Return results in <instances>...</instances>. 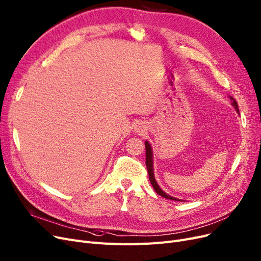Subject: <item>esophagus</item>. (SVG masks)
Instances as JSON below:
<instances>
[{"instance_id": "obj_1", "label": "esophagus", "mask_w": 261, "mask_h": 261, "mask_svg": "<svg viewBox=\"0 0 261 261\" xmlns=\"http://www.w3.org/2000/svg\"><path fill=\"white\" fill-rule=\"evenodd\" d=\"M145 130H146L145 126H144V123H142V122H139L137 126H135V131H137L138 133H143Z\"/></svg>"}]
</instances>
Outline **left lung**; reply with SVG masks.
Segmentation results:
<instances>
[{"instance_id":"obj_1","label":"left lung","mask_w":261,"mask_h":261,"mask_svg":"<svg viewBox=\"0 0 261 261\" xmlns=\"http://www.w3.org/2000/svg\"><path fill=\"white\" fill-rule=\"evenodd\" d=\"M230 99L232 100V106L236 108L237 112L239 113V110H238V103H237V101H236L232 97H230ZM145 148H146V166H147V171H148V176H149L150 184L152 185V187H153L154 191L156 192V193H158L159 195H161V196H162V197H164V198L172 199V200H179V199H177V198H175V197H172V196L167 195L166 193H164V192H163L160 188H159L158 184L155 182L154 176H153V168H152V151H151V147H150V144H149L148 142H147V141L145 142Z\"/></svg>"}]
</instances>
